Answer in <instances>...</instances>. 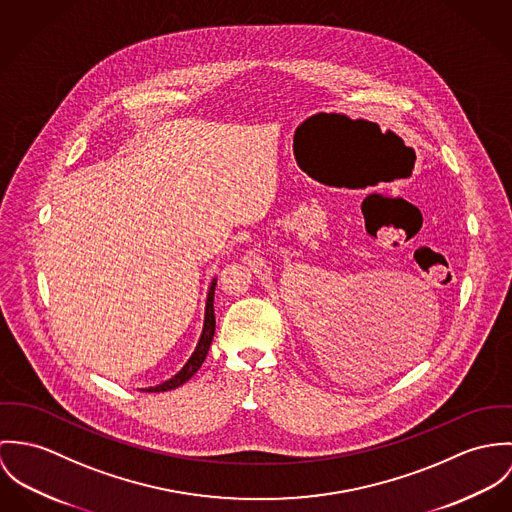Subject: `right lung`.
Returning <instances> with one entry per match:
<instances>
[{
	"instance_id": "add662e5",
	"label": "right lung",
	"mask_w": 512,
	"mask_h": 512,
	"mask_svg": "<svg viewBox=\"0 0 512 512\" xmlns=\"http://www.w3.org/2000/svg\"><path fill=\"white\" fill-rule=\"evenodd\" d=\"M214 290H216V281L210 286V292H208V300H206V318H204V330H202V336L200 341L196 345V351L192 353V357L188 359V363L172 377L169 381H165L163 385H157V387H151L147 389L149 393H163V391H171L180 387L182 383H186L204 363L206 355H208V349H210V343L214 340V332H216V316H214Z\"/></svg>"
}]
</instances>
